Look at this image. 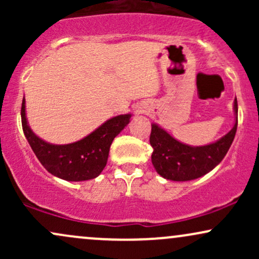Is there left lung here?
Wrapping results in <instances>:
<instances>
[{
	"label": "left lung",
	"instance_id": "1",
	"mask_svg": "<svg viewBox=\"0 0 259 259\" xmlns=\"http://www.w3.org/2000/svg\"><path fill=\"white\" fill-rule=\"evenodd\" d=\"M237 115V101H234ZM237 129V117L233 129L214 144L192 147L171 138L156 124H152L150 144L153 147L152 164L160 177L168 180H194L215 168L233 144Z\"/></svg>",
	"mask_w": 259,
	"mask_h": 259
}]
</instances>
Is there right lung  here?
Segmentation results:
<instances>
[{
  "mask_svg": "<svg viewBox=\"0 0 259 259\" xmlns=\"http://www.w3.org/2000/svg\"><path fill=\"white\" fill-rule=\"evenodd\" d=\"M20 115L25 138L41 164L52 175L68 181H84L99 177L107 164L112 141L129 124L132 117L130 114L117 115L80 141L52 145L37 138L29 127L24 100Z\"/></svg>",
  "mask_w": 259,
  "mask_h": 259,
  "instance_id": "right-lung-1",
  "label": "right lung"
}]
</instances>
